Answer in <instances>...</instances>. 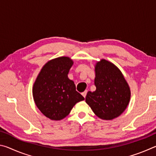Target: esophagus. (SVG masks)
<instances>
[{
    "instance_id": "1",
    "label": "esophagus",
    "mask_w": 156,
    "mask_h": 156,
    "mask_svg": "<svg viewBox=\"0 0 156 156\" xmlns=\"http://www.w3.org/2000/svg\"><path fill=\"white\" fill-rule=\"evenodd\" d=\"M87 93V90H85V91H84V92H83V93H82V95H83V96L84 98H85V97H86Z\"/></svg>"
}]
</instances>
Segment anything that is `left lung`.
Wrapping results in <instances>:
<instances>
[{"mask_svg": "<svg viewBox=\"0 0 156 156\" xmlns=\"http://www.w3.org/2000/svg\"><path fill=\"white\" fill-rule=\"evenodd\" d=\"M95 73L96 89L87 92L85 101L100 119H114L125 112L130 101L129 84L119 69L105 59L96 62Z\"/></svg>", "mask_w": 156, "mask_h": 156, "instance_id": "obj_1", "label": "left lung"}]
</instances>
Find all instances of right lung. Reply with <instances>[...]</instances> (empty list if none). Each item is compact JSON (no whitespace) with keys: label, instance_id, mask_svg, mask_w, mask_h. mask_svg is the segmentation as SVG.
Returning a JSON list of instances; mask_svg holds the SVG:
<instances>
[{"label":"right lung","instance_id":"obj_1","mask_svg":"<svg viewBox=\"0 0 156 156\" xmlns=\"http://www.w3.org/2000/svg\"><path fill=\"white\" fill-rule=\"evenodd\" d=\"M73 61L62 56L50 60L41 69L32 88L34 100L43 114L51 120H60L69 114L77 102L84 100L68 78Z\"/></svg>","mask_w":156,"mask_h":156}]
</instances>
